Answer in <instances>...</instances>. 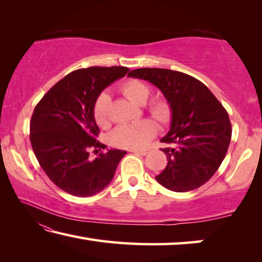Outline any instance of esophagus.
I'll return each mask as SVG.
<instances>
[{
    "mask_svg": "<svg viewBox=\"0 0 262 262\" xmlns=\"http://www.w3.org/2000/svg\"><path fill=\"white\" fill-rule=\"evenodd\" d=\"M132 152L137 154V155H142V156H145L149 152V150L147 149H141V150H132Z\"/></svg>",
    "mask_w": 262,
    "mask_h": 262,
    "instance_id": "obj_1",
    "label": "esophagus"
}]
</instances>
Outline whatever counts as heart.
Returning <instances> with one entry per match:
<instances>
[{
    "instance_id": "1",
    "label": "heart",
    "mask_w": 262,
    "mask_h": 262,
    "mask_svg": "<svg viewBox=\"0 0 262 262\" xmlns=\"http://www.w3.org/2000/svg\"><path fill=\"white\" fill-rule=\"evenodd\" d=\"M120 90L128 99L135 104H144L150 96V88L139 79H129L122 84ZM108 104L110 96L100 94L94 104L92 113L99 126H106L108 123ZM148 112L158 122L165 123L170 120L171 108L165 99H152L147 106ZM157 127L155 122L148 119L129 125H121L111 133V143L115 147L126 149H140L148 144V142L156 135Z\"/></svg>"
}]
</instances>
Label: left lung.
<instances>
[{
    "label": "left lung",
    "instance_id": "left-lung-1",
    "mask_svg": "<svg viewBox=\"0 0 262 262\" xmlns=\"http://www.w3.org/2000/svg\"><path fill=\"white\" fill-rule=\"evenodd\" d=\"M128 76L145 79L163 92L172 111L171 127L161 140L167 165L156 180L173 192L206 184L227 155L231 141L229 114L212 92L187 74L162 68H139Z\"/></svg>",
    "mask_w": 262,
    "mask_h": 262
}]
</instances>
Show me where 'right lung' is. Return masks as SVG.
Listing matches in <instances>:
<instances>
[{"label":"right lung","mask_w":262,"mask_h":262,"mask_svg":"<svg viewBox=\"0 0 262 262\" xmlns=\"http://www.w3.org/2000/svg\"><path fill=\"white\" fill-rule=\"evenodd\" d=\"M128 72L127 67L118 66L75 70L53 85L35 106L30 122L31 145L48 178L64 192L91 196L113 179L126 151L111 149L94 161L89 158L90 149L106 148L97 141L99 128L92 108L100 92Z\"/></svg>","instance_id":"1"}]
</instances>
